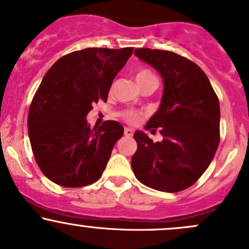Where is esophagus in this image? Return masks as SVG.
I'll use <instances>...</instances> for the list:
<instances>
[{
	"instance_id": "1",
	"label": "esophagus",
	"mask_w": 249,
	"mask_h": 249,
	"mask_svg": "<svg viewBox=\"0 0 249 249\" xmlns=\"http://www.w3.org/2000/svg\"><path fill=\"white\" fill-rule=\"evenodd\" d=\"M124 135L126 136V137H132V136H133V130L130 129V127H125V129H124Z\"/></svg>"
}]
</instances>
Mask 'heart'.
<instances>
[{
  "mask_svg": "<svg viewBox=\"0 0 249 249\" xmlns=\"http://www.w3.org/2000/svg\"><path fill=\"white\" fill-rule=\"evenodd\" d=\"M149 75H154L151 72H149V71L146 70H141L137 72V75H136V80H142V79H144L145 76H149ZM122 117L124 118V120H126L127 123H136L137 120L139 119V114L137 112L135 111H125L122 113Z\"/></svg>",
  "mask_w": 249,
  "mask_h": 249,
  "instance_id": "b5f03b06",
  "label": "heart"
}]
</instances>
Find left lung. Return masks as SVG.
Listing matches in <instances>:
<instances>
[{
	"label": "left lung",
	"instance_id": "1",
	"mask_svg": "<svg viewBox=\"0 0 249 249\" xmlns=\"http://www.w3.org/2000/svg\"><path fill=\"white\" fill-rule=\"evenodd\" d=\"M135 55L154 67L163 80L158 110L145 129L160 127L162 142L135 132L137 151L131 166L139 182L177 193L207 170L220 142V104L209 79L195 62L169 51L137 48Z\"/></svg>",
	"mask_w": 249,
	"mask_h": 249
}]
</instances>
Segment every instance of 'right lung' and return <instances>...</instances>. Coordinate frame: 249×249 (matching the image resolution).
Instances as JSON below:
<instances>
[{
	"instance_id": "obj_1",
	"label": "right lung",
	"mask_w": 249,
	"mask_h": 249,
	"mask_svg": "<svg viewBox=\"0 0 249 249\" xmlns=\"http://www.w3.org/2000/svg\"><path fill=\"white\" fill-rule=\"evenodd\" d=\"M133 48H86L60 58L43 76L28 114L35 160L52 182L85 187L100 178L124 127L114 120L91 127L92 104L106 102Z\"/></svg>"
}]
</instances>
